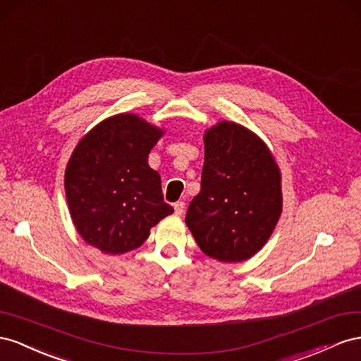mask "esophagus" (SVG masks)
Listing matches in <instances>:
<instances>
[{
    "instance_id": "esophagus-1",
    "label": "esophagus",
    "mask_w": 361,
    "mask_h": 361,
    "mask_svg": "<svg viewBox=\"0 0 361 361\" xmlns=\"http://www.w3.org/2000/svg\"><path fill=\"white\" fill-rule=\"evenodd\" d=\"M184 209H186V204H184L183 201H178V202H175V204H173V210H175V214L181 216V214L184 213Z\"/></svg>"
}]
</instances>
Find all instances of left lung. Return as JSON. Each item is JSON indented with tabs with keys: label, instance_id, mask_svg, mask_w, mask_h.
<instances>
[{
	"label": "left lung",
	"instance_id": "8db88e82",
	"mask_svg": "<svg viewBox=\"0 0 361 361\" xmlns=\"http://www.w3.org/2000/svg\"><path fill=\"white\" fill-rule=\"evenodd\" d=\"M204 147L201 190L189 204L186 224L212 259L248 260L280 219V169L266 143L235 122L205 131Z\"/></svg>",
	"mask_w": 361,
	"mask_h": 361
}]
</instances>
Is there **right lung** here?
<instances>
[{"label": "right lung", "mask_w": 361, "mask_h": 361, "mask_svg": "<svg viewBox=\"0 0 361 361\" xmlns=\"http://www.w3.org/2000/svg\"><path fill=\"white\" fill-rule=\"evenodd\" d=\"M163 130L133 113L99 122L68 161L69 213L83 240L101 252L136 250L173 209L163 201L161 180L148 154Z\"/></svg>", "instance_id": "add662e5"}]
</instances>
